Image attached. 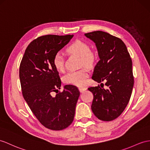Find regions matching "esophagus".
<instances>
[{
	"mask_svg": "<svg viewBox=\"0 0 150 150\" xmlns=\"http://www.w3.org/2000/svg\"><path fill=\"white\" fill-rule=\"evenodd\" d=\"M79 90L80 91V92L83 93V92H85V91L86 90V88H85V87H79Z\"/></svg>",
	"mask_w": 150,
	"mask_h": 150,
	"instance_id": "esophagus-1",
	"label": "esophagus"
}]
</instances>
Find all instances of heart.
Segmentation results:
<instances>
[{
    "label": "heart",
    "instance_id": "b5f03b06",
    "mask_svg": "<svg viewBox=\"0 0 150 150\" xmlns=\"http://www.w3.org/2000/svg\"><path fill=\"white\" fill-rule=\"evenodd\" d=\"M67 52L71 54H74L81 57V65L91 66L94 63L95 54L90 50L88 44L80 40H76L69 45ZM53 65L54 69L58 72H62L64 69V58L59 53L54 54L53 58ZM88 71L83 69L77 71L69 72L63 76L62 80L67 85H72L83 86L85 84L86 79L88 78Z\"/></svg>",
    "mask_w": 150,
    "mask_h": 150
}]
</instances>
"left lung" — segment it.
<instances>
[{
    "instance_id": "1",
    "label": "left lung",
    "mask_w": 150,
    "mask_h": 150,
    "mask_svg": "<svg viewBox=\"0 0 150 150\" xmlns=\"http://www.w3.org/2000/svg\"><path fill=\"white\" fill-rule=\"evenodd\" d=\"M96 43L100 60L92 75V79L100 86L88 88L93 95L92 110L102 121L117 118L125 109L134 86L132 62L126 45L122 39L103 31L85 34Z\"/></svg>"
}]
</instances>
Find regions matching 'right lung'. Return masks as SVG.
I'll return each mask as SVG.
<instances>
[{
	"instance_id": "obj_1",
	"label": "right lung",
	"mask_w": 150,
	"mask_h": 150,
	"mask_svg": "<svg viewBox=\"0 0 150 150\" xmlns=\"http://www.w3.org/2000/svg\"><path fill=\"white\" fill-rule=\"evenodd\" d=\"M74 35H46L29 44L19 70L24 99L39 122L47 129L61 130L74 120L80 92L74 85H65L58 92L61 81L53 58ZM57 94L54 96L53 93Z\"/></svg>"
}]
</instances>
